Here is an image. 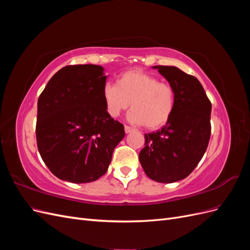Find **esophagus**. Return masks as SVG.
<instances>
[{
  "label": "esophagus",
  "instance_id": "34e87169",
  "mask_svg": "<svg viewBox=\"0 0 250 250\" xmlns=\"http://www.w3.org/2000/svg\"><path fill=\"white\" fill-rule=\"evenodd\" d=\"M124 129H125V132H126V133H129V132L133 131V128H131V127H129V126H126V125H125V127H124Z\"/></svg>",
  "mask_w": 250,
  "mask_h": 250
}]
</instances>
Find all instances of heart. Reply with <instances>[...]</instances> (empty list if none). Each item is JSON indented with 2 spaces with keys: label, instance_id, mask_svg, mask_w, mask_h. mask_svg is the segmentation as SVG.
Here are the masks:
<instances>
[{
  "label": "heart",
  "instance_id": "heart-1",
  "mask_svg": "<svg viewBox=\"0 0 250 250\" xmlns=\"http://www.w3.org/2000/svg\"><path fill=\"white\" fill-rule=\"evenodd\" d=\"M102 97L107 113L117 118L130 106L129 122L157 129L168 123L175 108V89L142 70H130L118 78L117 84L106 83Z\"/></svg>",
  "mask_w": 250,
  "mask_h": 250
}]
</instances>
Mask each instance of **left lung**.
<instances>
[{
    "mask_svg": "<svg viewBox=\"0 0 250 250\" xmlns=\"http://www.w3.org/2000/svg\"><path fill=\"white\" fill-rule=\"evenodd\" d=\"M175 89L176 103L168 123L145 134L139 160L146 175L171 184L190 175L202 158L210 137L211 104L199 80L176 66L155 65Z\"/></svg>",
    "mask_w": 250,
    "mask_h": 250,
    "instance_id": "8db88e82",
    "label": "left lung"
}]
</instances>
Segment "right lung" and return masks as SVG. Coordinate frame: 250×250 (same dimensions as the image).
Segmentation results:
<instances>
[{
	"instance_id": "right-lung-1",
	"label": "right lung",
	"mask_w": 250,
	"mask_h": 250,
	"mask_svg": "<svg viewBox=\"0 0 250 250\" xmlns=\"http://www.w3.org/2000/svg\"><path fill=\"white\" fill-rule=\"evenodd\" d=\"M107 76L95 64L69 65L53 76L37 101L36 141L50 171L73 184L106 173L124 126L105 109Z\"/></svg>"
}]
</instances>
